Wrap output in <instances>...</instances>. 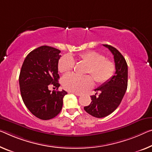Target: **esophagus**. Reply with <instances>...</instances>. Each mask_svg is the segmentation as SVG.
Returning a JSON list of instances; mask_svg holds the SVG:
<instances>
[{
    "mask_svg": "<svg viewBox=\"0 0 152 152\" xmlns=\"http://www.w3.org/2000/svg\"><path fill=\"white\" fill-rule=\"evenodd\" d=\"M73 94H74L75 95L77 96H81V93H78V92H72Z\"/></svg>",
    "mask_w": 152,
    "mask_h": 152,
    "instance_id": "esophagus-1",
    "label": "esophagus"
}]
</instances>
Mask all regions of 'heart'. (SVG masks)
Here are the masks:
<instances>
[{"mask_svg":"<svg viewBox=\"0 0 152 152\" xmlns=\"http://www.w3.org/2000/svg\"><path fill=\"white\" fill-rule=\"evenodd\" d=\"M79 61L88 64L87 73L91 75L96 82L102 84L110 80L115 71V64L112 60L106 59L103 54L96 51L79 53L76 57ZM75 66L74 58L66 55L58 62V71L61 73L71 71ZM62 84L64 89L73 92H81L92 87L94 81L91 76H79L75 74H67L62 79Z\"/></svg>","mask_w":152,"mask_h":152,"instance_id":"b5f03b06","label":"heart"}]
</instances>
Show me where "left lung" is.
Wrapping results in <instances>:
<instances>
[{"mask_svg": "<svg viewBox=\"0 0 152 152\" xmlns=\"http://www.w3.org/2000/svg\"><path fill=\"white\" fill-rule=\"evenodd\" d=\"M113 55L115 64V72L110 80L96 88L100 92L91 96L92 102L88 106L84 107L90 115L101 118L109 115L115 110L122 102L128 86V65L124 58L116 48L109 45H103Z\"/></svg>", "mask_w": 152, "mask_h": 152, "instance_id": "obj_1", "label": "left lung"}]
</instances>
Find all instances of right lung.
Here are the masks:
<instances>
[{
    "instance_id": "add662e5",
    "label": "right lung",
    "mask_w": 152,
    "mask_h": 152,
    "mask_svg": "<svg viewBox=\"0 0 152 152\" xmlns=\"http://www.w3.org/2000/svg\"><path fill=\"white\" fill-rule=\"evenodd\" d=\"M60 51L43 45L30 52L21 69L19 83L26 107L34 116L48 120L61 111L66 91H51L49 86L59 88L58 60Z\"/></svg>"
}]
</instances>
